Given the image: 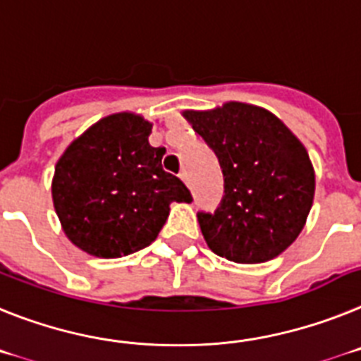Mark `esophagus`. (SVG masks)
<instances>
[{"label": "esophagus", "mask_w": 361, "mask_h": 361, "mask_svg": "<svg viewBox=\"0 0 361 361\" xmlns=\"http://www.w3.org/2000/svg\"><path fill=\"white\" fill-rule=\"evenodd\" d=\"M180 178L185 181V183L189 185V172H187V169H181V171H180Z\"/></svg>", "instance_id": "34e87169"}]
</instances>
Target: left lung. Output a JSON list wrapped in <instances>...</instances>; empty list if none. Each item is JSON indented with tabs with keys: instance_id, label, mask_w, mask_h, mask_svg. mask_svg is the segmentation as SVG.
Listing matches in <instances>:
<instances>
[{
	"instance_id": "left-lung-1",
	"label": "left lung",
	"mask_w": 361,
	"mask_h": 361,
	"mask_svg": "<svg viewBox=\"0 0 361 361\" xmlns=\"http://www.w3.org/2000/svg\"><path fill=\"white\" fill-rule=\"evenodd\" d=\"M183 116L214 150L224 172L219 207L198 212L209 249L236 263L281 255L302 233L314 198L305 147L262 106L228 102Z\"/></svg>"
}]
</instances>
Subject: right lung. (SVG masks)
Masks as SVG:
<instances>
[{
    "label": "right lung",
    "mask_w": 361,
    "mask_h": 361,
    "mask_svg": "<svg viewBox=\"0 0 361 361\" xmlns=\"http://www.w3.org/2000/svg\"><path fill=\"white\" fill-rule=\"evenodd\" d=\"M152 123L133 112L106 116L58 159L52 200L68 240L87 255L120 258L145 249L167 221L172 202H192L183 181L150 147Z\"/></svg>",
    "instance_id": "add662e5"
}]
</instances>
